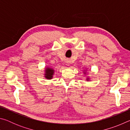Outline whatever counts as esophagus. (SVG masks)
<instances>
[{
  "label": "esophagus",
  "mask_w": 130,
  "mask_h": 130,
  "mask_svg": "<svg viewBox=\"0 0 130 130\" xmlns=\"http://www.w3.org/2000/svg\"><path fill=\"white\" fill-rule=\"evenodd\" d=\"M68 66H69V64H68Z\"/></svg>",
  "instance_id": "esophagus-1"
}]
</instances>
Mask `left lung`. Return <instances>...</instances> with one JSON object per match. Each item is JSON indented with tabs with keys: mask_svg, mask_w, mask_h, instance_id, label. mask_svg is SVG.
I'll use <instances>...</instances> for the list:
<instances>
[{
	"mask_svg": "<svg viewBox=\"0 0 130 130\" xmlns=\"http://www.w3.org/2000/svg\"><path fill=\"white\" fill-rule=\"evenodd\" d=\"M87 70H85V72H84V74H86L87 73ZM86 80H87V81H89L90 80V78H89V77H87V79H86Z\"/></svg>",
	"mask_w": 130,
	"mask_h": 130,
	"instance_id": "left-lung-1",
	"label": "left lung"
}]
</instances>
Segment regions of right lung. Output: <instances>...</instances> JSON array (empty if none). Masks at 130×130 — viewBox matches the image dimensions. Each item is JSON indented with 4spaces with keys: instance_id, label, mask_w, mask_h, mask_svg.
<instances>
[{
    "instance_id": "1",
    "label": "right lung",
    "mask_w": 130,
    "mask_h": 130,
    "mask_svg": "<svg viewBox=\"0 0 130 130\" xmlns=\"http://www.w3.org/2000/svg\"><path fill=\"white\" fill-rule=\"evenodd\" d=\"M54 73V70L52 68L46 67L45 69V74L44 77L47 80H51L53 77Z\"/></svg>"
}]
</instances>
